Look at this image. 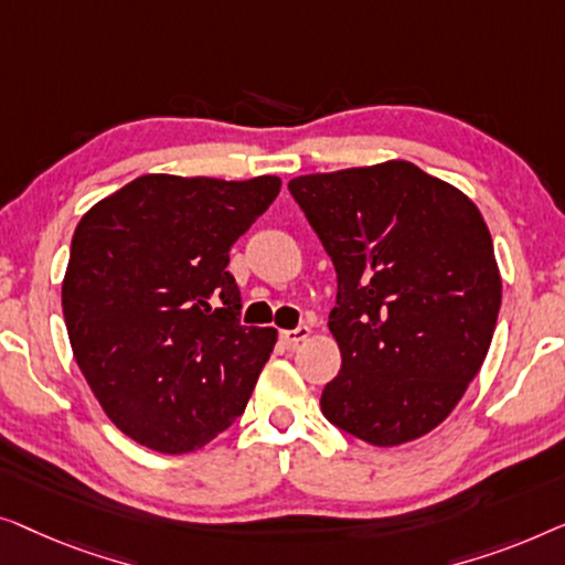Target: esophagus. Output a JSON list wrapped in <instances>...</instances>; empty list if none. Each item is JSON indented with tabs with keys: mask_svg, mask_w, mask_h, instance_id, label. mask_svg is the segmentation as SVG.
I'll list each match as a JSON object with an SVG mask.
<instances>
[{
	"mask_svg": "<svg viewBox=\"0 0 565 565\" xmlns=\"http://www.w3.org/2000/svg\"><path fill=\"white\" fill-rule=\"evenodd\" d=\"M312 335V330L309 328H297V330H284L281 332V343L289 348V351H294L299 343H305V340Z\"/></svg>",
	"mask_w": 565,
	"mask_h": 565,
	"instance_id": "34e87169",
	"label": "esophagus"
}]
</instances>
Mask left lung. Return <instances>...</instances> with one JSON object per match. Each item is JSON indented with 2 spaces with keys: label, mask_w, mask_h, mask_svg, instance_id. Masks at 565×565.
<instances>
[{
  "label": "left lung",
  "mask_w": 565,
  "mask_h": 565,
  "mask_svg": "<svg viewBox=\"0 0 565 565\" xmlns=\"http://www.w3.org/2000/svg\"><path fill=\"white\" fill-rule=\"evenodd\" d=\"M289 192L338 274L328 328L343 365L322 415L379 448L456 409L494 338L502 276L479 206L409 161L307 173Z\"/></svg>",
  "instance_id": "obj_1"
}]
</instances>
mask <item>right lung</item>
I'll use <instances>...</instances> for the list:
<instances>
[{"label":"right lung","instance_id":"obj_1","mask_svg":"<svg viewBox=\"0 0 565 565\" xmlns=\"http://www.w3.org/2000/svg\"><path fill=\"white\" fill-rule=\"evenodd\" d=\"M279 189L268 173H146L78 220L63 317L86 384L127 438L181 456L243 415L279 332L237 320L230 245Z\"/></svg>","mask_w":565,"mask_h":565}]
</instances>
